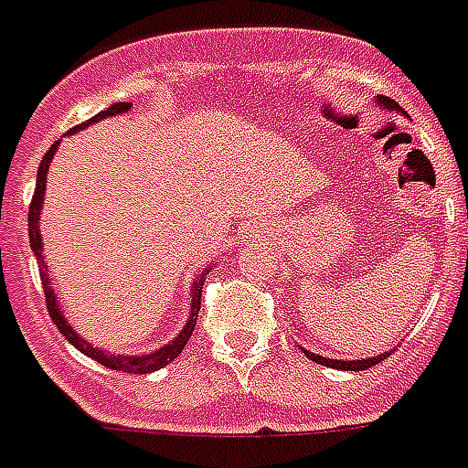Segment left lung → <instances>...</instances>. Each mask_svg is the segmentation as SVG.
Masks as SVG:
<instances>
[{"label":"left lung","instance_id":"obj_1","mask_svg":"<svg viewBox=\"0 0 468 468\" xmlns=\"http://www.w3.org/2000/svg\"><path fill=\"white\" fill-rule=\"evenodd\" d=\"M375 103H378V108H385V111H389V113L405 115V111H402V108H399V105H397L395 101H389V98H385V96L375 98ZM303 355H305V357H311L314 363L325 365V367H335V370L357 372V370H367V367H372V365L382 363L385 357H389V355H392V350H388V353H380V355H372V357H363V360H333V357H323V355L311 353V350H305V347H303Z\"/></svg>","mask_w":468,"mask_h":468}]
</instances>
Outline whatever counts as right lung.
I'll use <instances>...</instances> for the list:
<instances>
[{
	"label": "right lung",
	"mask_w": 468,
	"mask_h": 468,
	"mask_svg": "<svg viewBox=\"0 0 468 468\" xmlns=\"http://www.w3.org/2000/svg\"><path fill=\"white\" fill-rule=\"evenodd\" d=\"M130 105L133 103H113L111 108H105L96 118H90L79 128L69 130V135L73 133H79V130H86L88 125H93V122L103 121V118H111V115H121L125 111H130ZM61 145V140L54 143V145L48 147V153L44 154V160L38 165L37 172V189H34V199H31L29 207V244L31 251L37 256L38 261V273H41V286H44V293H47V308L48 315H51V321L56 323V328L61 330V335L73 347H79L80 353L88 355L90 360H96V363L105 365V367H111V370H121V372H133V375H147V372H154L165 367V365H170L177 355L185 350L187 346V340L192 338V330L197 325V315H199V303H202V286H205V276L212 269H205V271L199 273L195 281H192V288H189V298H192V303H189V318L187 323L182 325V330L170 340V343H165V346L154 347L153 353L145 355H115L108 353L103 347H96L93 343H88L86 338H80L79 330H73L69 325V321L63 318L61 303H58V298H56L54 288H51V281H48V266L44 263V239L38 234V221H41V209H44V195H47V177H48V167H51V160H54L56 150Z\"/></svg>",
	"instance_id": "1"
}]
</instances>
